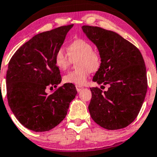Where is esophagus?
I'll use <instances>...</instances> for the list:
<instances>
[{
    "label": "esophagus",
    "mask_w": 157,
    "mask_h": 157,
    "mask_svg": "<svg viewBox=\"0 0 157 157\" xmlns=\"http://www.w3.org/2000/svg\"><path fill=\"white\" fill-rule=\"evenodd\" d=\"M76 89H77V92H80L82 89H83V87L80 86H76Z\"/></svg>",
    "instance_id": "34e87169"
}]
</instances>
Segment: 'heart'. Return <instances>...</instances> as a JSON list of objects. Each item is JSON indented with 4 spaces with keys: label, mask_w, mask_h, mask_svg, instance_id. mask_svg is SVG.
<instances>
[{
    "label": "heart",
    "mask_w": 157,
    "mask_h": 157,
    "mask_svg": "<svg viewBox=\"0 0 157 157\" xmlns=\"http://www.w3.org/2000/svg\"><path fill=\"white\" fill-rule=\"evenodd\" d=\"M78 58L77 70L68 72L63 77L65 83L82 86L86 81L91 71L98 70L101 65V56L98 51H93L92 44L84 39H76L70 43L67 48V53L64 48H59L54 56L55 64L61 71L69 67L71 60Z\"/></svg>",
    "instance_id": "heart-1"
}]
</instances>
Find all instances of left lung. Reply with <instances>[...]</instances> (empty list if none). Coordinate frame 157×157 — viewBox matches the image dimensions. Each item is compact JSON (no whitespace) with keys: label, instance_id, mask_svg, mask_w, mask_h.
Returning a JSON list of instances; mask_svg holds the SVG:
<instances>
[{"label":"left lung","instance_id":"obj_1","mask_svg":"<svg viewBox=\"0 0 157 157\" xmlns=\"http://www.w3.org/2000/svg\"><path fill=\"white\" fill-rule=\"evenodd\" d=\"M82 29L101 56V67L93 81L109 85L104 92L98 87L90 89L91 117L107 130L124 128L137 117L147 92V72L142 53L113 31L87 25Z\"/></svg>","mask_w":157,"mask_h":157}]
</instances>
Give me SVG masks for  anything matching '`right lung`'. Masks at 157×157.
I'll return each instance as SVG.
<instances>
[{
	"label": "right lung",
	"instance_id": "1",
	"mask_svg": "<svg viewBox=\"0 0 157 157\" xmlns=\"http://www.w3.org/2000/svg\"><path fill=\"white\" fill-rule=\"evenodd\" d=\"M74 25L62 26L34 36L17 50L6 71L8 104L15 118L29 130H51L65 118L77 90L65 83L51 94L48 88L61 82L54 56Z\"/></svg>",
	"mask_w": 157,
	"mask_h": 157
}]
</instances>
